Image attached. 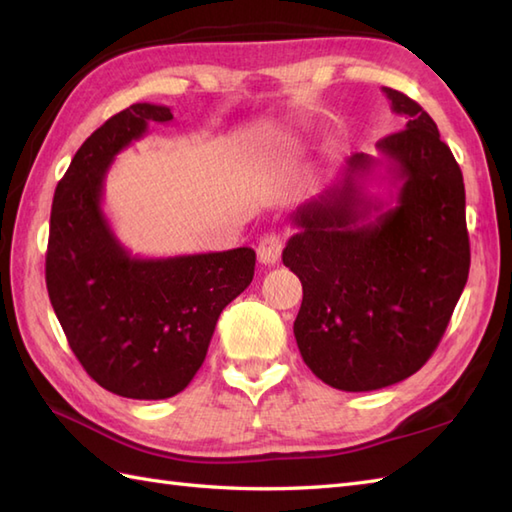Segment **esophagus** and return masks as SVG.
Listing matches in <instances>:
<instances>
[{"instance_id": "1", "label": "esophagus", "mask_w": 512, "mask_h": 512, "mask_svg": "<svg viewBox=\"0 0 512 512\" xmlns=\"http://www.w3.org/2000/svg\"><path fill=\"white\" fill-rule=\"evenodd\" d=\"M281 248H284V239H281L279 233H268L257 244V259L262 264L273 266L277 264V259L281 255Z\"/></svg>"}]
</instances>
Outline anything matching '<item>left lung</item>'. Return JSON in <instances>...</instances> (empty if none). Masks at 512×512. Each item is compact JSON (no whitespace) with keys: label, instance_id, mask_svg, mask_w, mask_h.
Wrapping results in <instances>:
<instances>
[{"label":"left lung","instance_id":"1","mask_svg":"<svg viewBox=\"0 0 512 512\" xmlns=\"http://www.w3.org/2000/svg\"><path fill=\"white\" fill-rule=\"evenodd\" d=\"M383 92L405 129L378 140L380 160L347 158L343 178L292 215L299 231L284 248L303 286L299 352L314 376L341 391L416 374L436 352L471 266L460 165L416 101ZM380 164L399 184L396 207L362 191Z\"/></svg>","mask_w":512,"mask_h":512}]
</instances>
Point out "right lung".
<instances>
[{
	"instance_id": "obj_1",
	"label": "right lung",
	"mask_w": 512,
	"mask_h": 512,
	"mask_svg": "<svg viewBox=\"0 0 512 512\" xmlns=\"http://www.w3.org/2000/svg\"><path fill=\"white\" fill-rule=\"evenodd\" d=\"M165 105L136 103L105 121L76 151L50 213L46 286L74 356L103 389L123 398L180 394L202 367L222 310L248 288L255 250L140 259L103 213L114 156L169 123Z\"/></svg>"
}]
</instances>
